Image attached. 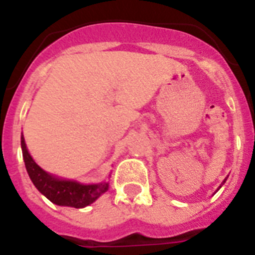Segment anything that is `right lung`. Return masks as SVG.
Segmentation results:
<instances>
[{
  "instance_id": "obj_1",
  "label": "right lung",
  "mask_w": 255,
  "mask_h": 255,
  "mask_svg": "<svg viewBox=\"0 0 255 255\" xmlns=\"http://www.w3.org/2000/svg\"><path fill=\"white\" fill-rule=\"evenodd\" d=\"M22 154L27 174L38 191L56 205H66L73 208H84L92 204L108 189V183L100 184H80L72 180L56 179L42 170L28 154L23 137L21 138Z\"/></svg>"
}]
</instances>
